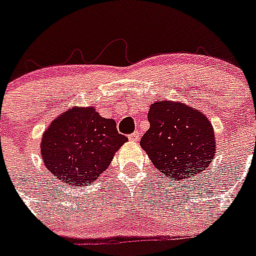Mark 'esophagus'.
Here are the masks:
<instances>
[{"instance_id":"34e87169","label":"esophagus","mask_w":256,"mask_h":256,"mask_svg":"<svg viewBox=\"0 0 256 256\" xmlns=\"http://www.w3.org/2000/svg\"><path fill=\"white\" fill-rule=\"evenodd\" d=\"M128 140H130V142H139L140 140L139 132H134L131 134V135H128Z\"/></svg>"}]
</instances>
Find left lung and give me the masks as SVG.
<instances>
[{
  "label": "left lung",
  "mask_w": 256,
  "mask_h": 256,
  "mask_svg": "<svg viewBox=\"0 0 256 256\" xmlns=\"http://www.w3.org/2000/svg\"><path fill=\"white\" fill-rule=\"evenodd\" d=\"M148 120L140 145L166 178L184 180L208 168L216 136L206 114L182 102L159 100L150 106Z\"/></svg>",
  "instance_id": "1"
}]
</instances>
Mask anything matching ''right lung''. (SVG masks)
I'll list each match as a JSON object with an SVG mask.
<instances>
[{
	"instance_id": "1",
	"label": "right lung",
	"mask_w": 256,
	"mask_h": 256,
	"mask_svg": "<svg viewBox=\"0 0 256 256\" xmlns=\"http://www.w3.org/2000/svg\"><path fill=\"white\" fill-rule=\"evenodd\" d=\"M128 138L116 122L96 107H70L52 121L40 142L48 172L69 187L88 186L98 178Z\"/></svg>"
}]
</instances>
